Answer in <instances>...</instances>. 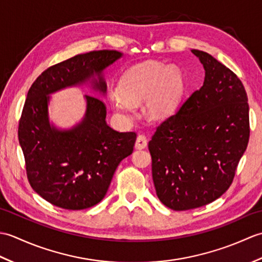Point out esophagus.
I'll list each match as a JSON object with an SVG mask.
<instances>
[{"label": "esophagus", "instance_id": "esophagus-1", "mask_svg": "<svg viewBox=\"0 0 262 262\" xmlns=\"http://www.w3.org/2000/svg\"><path fill=\"white\" fill-rule=\"evenodd\" d=\"M147 146V138L144 135H138L136 138V143H135V147L137 149H143Z\"/></svg>", "mask_w": 262, "mask_h": 262}]
</instances>
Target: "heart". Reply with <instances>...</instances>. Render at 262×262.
I'll list each match as a JSON object with an SVG mask.
<instances>
[{
	"label": "heart",
	"instance_id": "b5f03b06",
	"mask_svg": "<svg viewBox=\"0 0 262 262\" xmlns=\"http://www.w3.org/2000/svg\"><path fill=\"white\" fill-rule=\"evenodd\" d=\"M185 89L180 70L166 68L157 62H145L125 72L111 97V104L117 114L130 117L133 104H140L144 98L143 111L149 119H163L174 110Z\"/></svg>",
	"mask_w": 262,
	"mask_h": 262
}]
</instances>
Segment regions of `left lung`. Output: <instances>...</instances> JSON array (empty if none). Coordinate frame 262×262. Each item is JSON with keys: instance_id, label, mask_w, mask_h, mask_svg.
Wrapping results in <instances>:
<instances>
[{"instance_id": "obj_1", "label": "left lung", "mask_w": 262, "mask_h": 262, "mask_svg": "<svg viewBox=\"0 0 262 262\" xmlns=\"http://www.w3.org/2000/svg\"><path fill=\"white\" fill-rule=\"evenodd\" d=\"M203 86L158 126L148 143L161 203L188 210L220 198L232 185L250 137L248 96L240 79L211 55L192 49Z\"/></svg>"}]
</instances>
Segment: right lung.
Wrapping results in <instances>:
<instances>
[{
	"mask_svg": "<svg viewBox=\"0 0 262 262\" xmlns=\"http://www.w3.org/2000/svg\"><path fill=\"white\" fill-rule=\"evenodd\" d=\"M121 56L117 51L76 55L43 71L28 91L18 129L27 177L33 190L57 207L80 210L101 202L117 166L133 153L136 133L108 126L104 102L89 94L81 122L58 129L49 122V94L89 81L105 94L102 72Z\"/></svg>",
	"mask_w": 262,
	"mask_h": 262,
	"instance_id": "right-lung-1",
	"label": "right lung"
}]
</instances>
